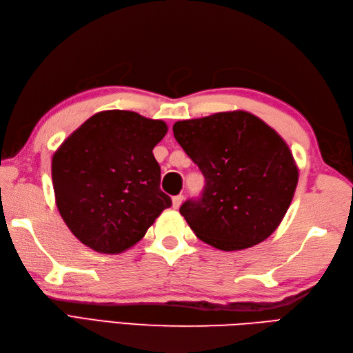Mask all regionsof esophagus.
I'll return each instance as SVG.
<instances>
[{"label":"esophagus","mask_w":353,"mask_h":353,"mask_svg":"<svg viewBox=\"0 0 353 353\" xmlns=\"http://www.w3.org/2000/svg\"><path fill=\"white\" fill-rule=\"evenodd\" d=\"M183 200H184L183 194H178V196L172 197V206H174V209H178L181 206V203H183Z\"/></svg>","instance_id":"esophagus-1"}]
</instances>
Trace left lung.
I'll list each match as a JSON object with an SVG mask.
<instances>
[{"label": "left lung", "instance_id": "8db88e82", "mask_svg": "<svg viewBox=\"0 0 353 353\" xmlns=\"http://www.w3.org/2000/svg\"><path fill=\"white\" fill-rule=\"evenodd\" d=\"M172 130L206 181L201 196L179 208L196 236L225 252L268 239L290 206L299 179L283 138L243 110L179 121Z\"/></svg>", "mask_w": 353, "mask_h": 353}]
</instances>
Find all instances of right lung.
<instances>
[{"mask_svg":"<svg viewBox=\"0 0 353 353\" xmlns=\"http://www.w3.org/2000/svg\"><path fill=\"white\" fill-rule=\"evenodd\" d=\"M166 132L163 121L105 110L91 116L57 148L51 162L56 205L81 243L100 253H121L170 208L153 156Z\"/></svg>","mask_w":353,"mask_h":353,"instance_id":"obj_1","label":"right lung"}]
</instances>
